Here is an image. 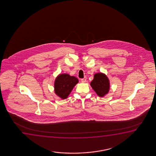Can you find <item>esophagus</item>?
Returning a JSON list of instances; mask_svg holds the SVG:
<instances>
[{
    "instance_id": "34e87169",
    "label": "esophagus",
    "mask_w": 156,
    "mask_h": 156,
    "mask_svg": "<svg viewBox=\"0 0 156 156\" xmlns=\"http://www.w3.org/2000/svg\"><path fill=\"white\" fill-rule=\"evenodd\" d=\"M86 79H87L86 77H84L83 78L81 79V82L82 83H85L86 81Z\"/></svg>"
}]
</instances>
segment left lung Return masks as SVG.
I'll return each mask as SVG.
<instances>
[{"mask_svg": "<svg viewBox=\"0 0 156 156\" xmlns=\"http://www.w3.org/2000/svg\"><path fill=\"white\" fill-rule=\"evenodd\" d=\"M90 86L100 97H103L108 93L110 90V83L107 76L103 73H95Z\"/></svg>", "mask_w": 156, "mask_h": 156, "instance_id": "obj_1", "label": "left lung"}]
</instances>
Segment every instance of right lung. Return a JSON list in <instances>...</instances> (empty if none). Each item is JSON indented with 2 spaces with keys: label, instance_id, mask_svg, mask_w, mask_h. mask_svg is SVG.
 Segmentation results:
<instances>
[{
  "label": "right lung",
  "instance_id": "right-lung-1",
  "mask_svg": "<svg viewBox=\"0 0 156 156\" xmlns=\"http://www.w3.org/2000/svg\"><path fill=\"white\" fill-rule=\"evenodd\" d=\"M78 79L66 73L58 75L54 83L55 94L62 99H66L72 91L75 86L78 83Z\"/></svg>",
  "mask_w": 156,
  "mask_h": 156
}]
</instances>
